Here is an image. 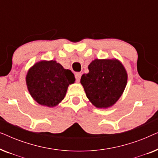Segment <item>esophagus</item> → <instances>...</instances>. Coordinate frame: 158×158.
<instances>
[{
    "instance_id": "esophagus-1",
    "label": "esophagus",
    "mask_w": 158,
    "mask_h": 158,
    "mask_svg": "<svg viewBox=\"0 0 158 158\" xmlns=\"http://www.w3.org/2000/svg\"><path fill=\"white\" fill-rule=\"evenodd\" d=\"M75 79H76V81L77 82H79L80 80H81V73H75Z\"/></svg>"
}]
</instances>
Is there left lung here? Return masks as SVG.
Listing matches in <instances>:
<instances>
[{
  "label": "left lung",
  "mask_w": 158,
  "mask_h": 158,
  "mask_svg": "<svg viewBox=\"0 0 158 158\" xmlns=\"http://www.w3.org/2000/svg\"><path fill=\"white\" fill-rule=\"evenodd\" d=\"M88 70L89 73L81 79L88 100L98 109L115 104L124 93L128 78L122 62L117 59H95Z\"/></svg>",
  "instance_id": "left-lung-1"
}]
</instances>
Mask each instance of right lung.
<instances>
[{"label":"right lung","mask_w":158,"mask_h":158,"mask_svg":"<svg viewBox=\"0 0 158 158\" xmlns=\"http://www.w3.org/2000/svg\"><path fill=\"white\" fill-rule=\"evenodd\" d=\"M75 78L70 70L64 69L55 60H41L28 70L26 76L28 90L39 104L57 106L65 96L69 85Z\"/></svg>","instance_id":"right-lung-1"}]
</instances>
